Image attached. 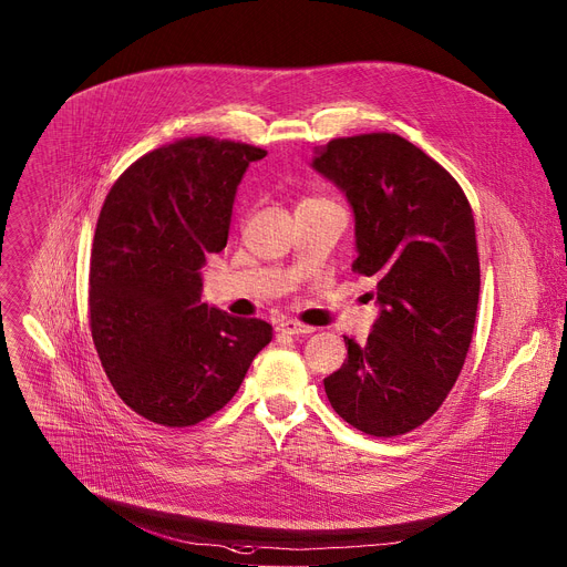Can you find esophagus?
Here are the masks:
<instances>
[{
  "instance_id": "34e87169",
  "label": "esophagus",
  "mask_w": 567,
  "mask_h": 567,
  "mask_svg": "<svg viewBox=\"0 0 567 567\" xmlns=\"http://www.w3.org/2000/svg\"><path fill=\"white\" fill-rule=\"evenodd\" d=\"M278 330H280L282 334H310L315 328H312V326H306V323H300V321H293V319H287V321H282V323L278 326Z\"/></svg>"
}]
</instances>
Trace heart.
Here are the masks:
<instances>
[{"mask_svg":"<svg viewBox=\"0 0 567 567\" xmlns=\"http://www.w3.org/2000/svg\"><path fill=\"white\" fill-rule=\"evenodd\" d=\"M308 200H317V198H308Z\"/></svg>","mask_w":567,"mask_h":567,"instance_id":"b5f03b06","label":"heart"}]
</instances>
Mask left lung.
<instances>
[{"mask_svg": "<svg viewBox=\"0 0 567 567\" xmlns=\"http://www.w3.org/2000/svg\"><path fill=\"white\" fill-rule=\"evenodd\" d=\"M315 171L355 214L353 271L375 280L381 315L323 388L334 412L373 437L431 420L465 364L481 289L476 228L461 184L399 134L332 138ZM371 298V296H369Z\"/></svg>", "mask_w": 567, "mask_h": 567, "instance_id": "obj_1", "label": "left lung"}]
</instances>
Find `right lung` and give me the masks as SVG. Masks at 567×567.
I'll use <instances>...</instances> for the list:
<instances>
[{"label":"right lung","mask_w":567,"mask_h":567,"mask_svg":"<svg viewBox=\"0 0 567 567\" xmlns=\"http://www.w3.org/2000/svg\"><path fill=\"white\" fill-rule=\"evenodd\" d=\"M267 150L182 138L136 159L102 205L89 278L91 334L113 390L184 429L228 403L274 328L200 303V269L228 244L237 186Z\"/></svg>","instance_id":"right-lung-1"}]
</instances>
